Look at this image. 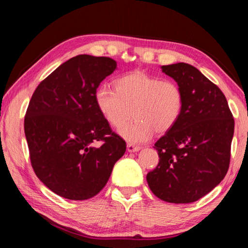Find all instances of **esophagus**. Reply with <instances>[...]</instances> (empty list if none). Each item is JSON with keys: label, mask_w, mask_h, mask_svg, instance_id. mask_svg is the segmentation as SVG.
<instances>
[{"label": "esophagus", "mask_w": 248, "mask_h": 248, "mask_svg": "<svg viewBox=\"0 0 248 248\" xmlns=\"http://www.w3.org/2000/svg\"><path fill=\"white\" fill-rule=\"evenodd\" d=\"M140 149V146L131 144V143H129V144L127 145V150H128L129 152H135V151H139Z\"/></svg>", "instance_id": "esophagus-1"}]
</instances>
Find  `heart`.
<instances>
[{"label": "heart", "mask_w": 248, "mask_h": 248, "mask_svg": "<svg viewBox=\"0 0 248 248\" xmlns=\"http://www.w3.org/2000/svg\"><path fill=\"white\" fill-rule=\"evenodd\" d=\"M115 91L100 86L94 101L103 118L119 128L134 114L137 119L118 130L131 143H144L155 131L164 134L180 119L184 94L176 82L162 80L141 71H133L114 81Z\"/></svg>", "instance_id": "obj_1"}]
</instances>
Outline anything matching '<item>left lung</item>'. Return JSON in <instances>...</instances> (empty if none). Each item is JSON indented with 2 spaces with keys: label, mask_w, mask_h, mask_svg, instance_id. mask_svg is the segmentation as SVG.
Instances as JSON below:
<instances>
[{
  "label": "left lung",
  "mask_w": 248,
  "mask_h": 248,
  "mask_svg": "<svg viewBox=\"0 0 248 248\" xmlns=\"http://www.w3.org/2000/svg\"><path fill=\"white\" fill-rule=\"evenodd\" d=\"M184 94L180 119L156 140L159 164L147 173L157 198L189 203L219 184L228 171L234 119L223 92L186 62L162 66Z\"/></svg>",
  "instance_id": "8db88e82"
}]
</instances>
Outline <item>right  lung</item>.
<instances>
[{"mask_svg":"<svg viewBox=\"0 0 248 248\" xmlns=\"http://www.w3.org/2000/svg\"><path fill=\"white\" fill-rule=\"evenodd\" d=\"M105 56L81 54L46 77L33 93L24 117L31 167L52 192L89 199L108 181L125 141L113 132L94 101L99 84L116 69ZM102 141L96 149L92 144Z\"/></svg>","mask_w":248,"mask_h":248,"instance_id":"1","label":"right lung"}]
</instances>
